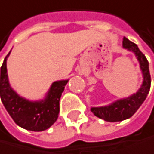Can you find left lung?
Masks as SVG:
<instances>
[{
	"label": "left lung",
	"mask_w": 154,
	"mask_h": 154,
	"mask_svg": "<svg viewBox=\"0 0 154 154\" xmlns=\"http://www.w3.org/2000/svg\"><path fill=\"white\" fill-rule=\"evenodd\" d=\"M123 48L132 51L136 58L138 59L143 80L140 88L136 93L127 98L119 99L109 105L91 108V111L94 116L107 122H119L131 117L143 103L151 88L149 62L146 59L145 55L140 51L137 45L128 40L127 38H123Z\"/></svg>",
	"instance_id": "1"
}]
</instances>
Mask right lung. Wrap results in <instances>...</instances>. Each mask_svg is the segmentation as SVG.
Listing matches in <instances>:
<instances>
[{"label": "right lung", "mask_w": 154, "mask_h": 154, "mask_svg": "<svg viewBox=\"0 0 154 154\" xmlns=\"http://www.w3.org/2000/svg\"><path fill=\"white\" fill-rule=\"evenodd\" d=\"M1 67L0 96L2 103L16 125L30 131H43L51 127L58 118L60 98L69 79L51 84L44 99L30 100L17 94L10 85L7 74V58Z\"/></svg>", "instance_id": "obj_1"}]
</instances>
